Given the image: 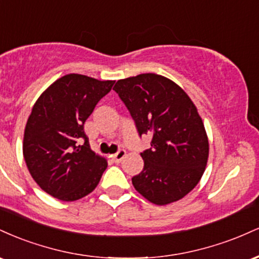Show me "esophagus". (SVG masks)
<instances>
[{
  "instance_id": "1",
  "label": "esophagus",
  "mask_w": 259,
  "mask_h": 259,
  "mask_svg": "<svg viewBox=\"0 0 259 259\" xmlns=\"http://www.w3.org/2000/svg\"><path fill=\"white\" fill-rule=\"evenodd\" d=\"M125 154H126V151L125 150H119L117 153L112 154L111 157H112V159L114 160L115 163H120L121 160H123L124 157H125Z\"/></svg>"
}]
</instances>
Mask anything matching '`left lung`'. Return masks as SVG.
I'll return each instance as SVG.
<instances>
[{
    "instance_id": "left-lung-1",
    "label": "left lung",
    "mask_w": 259,
    "mask_h": 259,
    "mask_svg": "<svg viewBox=\"0 0 259 259\" xmlns=\"http://www.w3.org/2000/svg\"><path fill=\"white\" fill-rule=\"evenodd\" d=\"M113 90L140 138H152L151 148L141 152L144 169L132 179L136 191L159 206L183 198L203 175L209 152L194 102L180 86L152 73L118 80Z\"/></svg>"
}]
</instances>
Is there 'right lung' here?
<instances>
[{
    "label": "right lung",
    "mask_w": 259,
    "mask_h": 259,
    "mask_svg": "<svg viewBox=\"0 0 259 259\" xmlns=\"http://www.w3.org/2000/svg\"><path fill=\"white\" fill-rule=\"evenodd\" d=\"M113 84L68 74L56 80L32 107L23 154L32 179L52 197L76 201L100 183L107 160L90 148L84 124Z\"/></svg>",
    "instance_id": "add662e5"
}]
</instances>
